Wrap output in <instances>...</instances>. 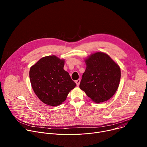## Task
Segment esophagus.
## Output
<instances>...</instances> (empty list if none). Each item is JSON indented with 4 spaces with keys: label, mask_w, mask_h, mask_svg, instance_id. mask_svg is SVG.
<instances>
[{
    "label": "esophagus",
    "mask_w": 147,
    "mask_h": 147,
    "mask_svg": "<svg viewBox=\"0 0 147 147\" xmlns=\"http://www.w3.org/2000/svg\"><path fill=\"white\" fill-rule=\"evenodd\" d=\"M80 81H81V80H80V78H79V79H78L77 80H76V84H77V86H78L80 85Z\"/></svg>",
    "instance_id": "obj_1"
}]
</instances>
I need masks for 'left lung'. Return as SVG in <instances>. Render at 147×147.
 Listing matches in <instances>:
<instances>
[{
	"instance_id": "obj_1",
	"label": "left lung",
	"mask_w": 147,
	"mask_h": 147,
	"mask_svg": "<svg viewBox=\"0 0 147 147\" xmlns=\"http://www.w3.org/2000/svg\"><path fill=\"white\" fill-rule=\"evenodd\" d=\"M87 67L80 88L96 103L111 99L116 92L121 77L120 68L107 53L97 52L84 60Z\"/></svg>"
}]
</instances>
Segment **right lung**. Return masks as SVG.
Listing matches in <instances>:
<instances>
[{
	"mask_svg": "<svg viewBox=\"0 0 147 147\" xmlns=\"http://www.w3.org/2000/svg\"><path fill=\"white\" fill-rule=\"evenodd\" d=\"M65 59L55 55L42 57L30 70V79L34 92L44 103L60 105L76 84L63 69Z\"/></svg>",
	"mask_w": 147,
	"mask_h": 147,
	"instance_id": "right-lung-1",
	"label": "right lung"
}]
</instances>
